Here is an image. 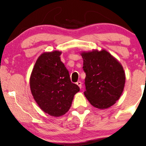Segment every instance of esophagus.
Listing matches in <instances>:
<instances>
[{"label": "esophagus", "instance_id": "1", "mask_svg": "<svg viewBox=\"0 0 146 146\" xmlns=\"http://www.w3.org/2000/svg\"><path fill=\"white\" fill-rule=\"evenodd\" d=\"M76 84L78 85V86H79V88H82V82H80V81H78V82H76Z\"/></svg>", "mask_w": 146, "mask_h": 146}]
</instances>
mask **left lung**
Returning a JSON list of instances; mask_svg holds the SVG:
<instances>
[{"label": "left lung", "instance_id": "1", "mask_svg": "<svg viewBox=\"0 0 146 146\" xmlns=\"http://www.w3.org/2000/svg\"><path fill=\"white\" fill-rule=\"evenodd\" d=\"M86 73L84 94L93 107L105 109L121 96L125 74L120 62L105 50L81 53Z\"/></svg>", "mask_w": 146, "mask_h": 146}]
</instances>
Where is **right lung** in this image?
Instances as JSON below:
<instances>
[{
    "label": "right lung",
    "instance_id": "right-lung-1",
    "mask_svg": "<svg viewBox=\"0 0 146 146\" xmlns=\"http://www.w3.org/2000/svg\"><path fill=\"white\" fill-rule=\"evenodd\" d=\"M61 54L60 51L41 54L30 76L34 100L43 112L53 117L66 114L75 94L80 90L71 82L68 71L60 60Z\"/></svg>",
    "mask_w": 146,
    "mask_h": 146
}]
</instances>
